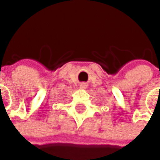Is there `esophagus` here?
Masks as SVG:
<instances>
[{
	"mask_svg": "<svg viewBox=\"0 0 160 160\" xmlns=\"http://www.w3.org/2000/svg\"><path fill=\"white\" fill-rule=\"evenodd\" d=\"M86 87H87V85H86V84H85V83L80 84V89H86Z\"/></svg>",
	"mask_w": 160,
	"mask_h": 160,
	"instance_id": "obj_1",
	"label": "esophagus"
}]
</instances>
